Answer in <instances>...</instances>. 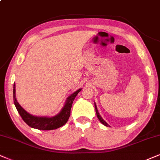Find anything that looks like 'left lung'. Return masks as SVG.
I'll return each mask as SVG.
<instances>
[{"instance_id": "obj_1", "label": "left lung", "mask_w": 160, "mask_h": 160, "mask_svg": "<svg viewBox=\"0 0 160 160\" xmlns=\"http://www.w3.org/2000/svg\"><path fill=\"white\" fill-rule=\"evenodd\" d=\"M95 110H96V114H97V116H98V118L99 119V120H100V122H102L104 125H106V126H108V125L107 124V122H106V121H104L103 119H102V117H100V114H99V112H98V108H97L96 105H95Z\"/></svg>"}]
</instances>
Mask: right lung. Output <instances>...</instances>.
Wrapping results in <instances>:
<instances>
[{"label":"right lung","instance_id":"obj_1","mask_svg":"<svg viewBox=\"0 0 160 160\" xmlns=\"http://www.w3.org/2000/svg\"><path fill=\"white\" fill-rule=\"evenodd\" d=\"M81 91V88L76 91L73 94H71L66 100V104L59 114L52 117H38L32 116L29 113L26 112L18 103L15 98V84L13 86V99L14 103L17 108L18 113L21 115L24 122L29 126L33 128L39 129V130H54L65 125L68 120L71 114V108L74 98L78 95L79 92Z\"/></svg>","mask_w":160,"mask_h":160}]
</instances>
